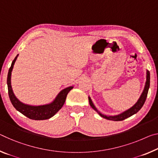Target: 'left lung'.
Segmentation results:
<instances>
[{"instance_id":"left-lung-1","label":"left lung","mask_w":158,"mask_h":158,"mask_svg":"<svg viewBox=\"0 0 158 158\" xmlns=\"http://www.w3.org/2000/svg\"><path fill=\"white\" fill-rule=\"evenodd\" d=\"M150 87V72L148 70L146 71V84H145V87L143 91L142 94L141 95V96L138 100V101L134 105L131 107H130L129 109L127 110L124 111L122 113H120L119 114L114 115V116H107V115L102 114L101 112H100L97 110L96 106H94V104L93 103L92 100L91 98L89 96V104L91 107L95 111H96L98 112L100 116L103 117L105 119H107L108 120H112V121H122L125 119L128 118V117L132 116V115L136 114V112H139L140 110H141V107L143 106V104L145 103V101H146V98H147V95H148V89Z\"/></svg>"}]
</instances>
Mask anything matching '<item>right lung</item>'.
I'll return each instance as SVG.
<instances>
[{
	"mask_svg": "<svg viewBox=\"0 0 158 158\" xmlns=\"http://www.w3.org/2000/svg\"><path fill=\"white\" fill-rule=\"evenodd\" d=\"M19 54L17 55L15 58L12 61L11 67H10L8 74H7V84L8 89V95L10 99L12 106H14L17 111L21 112L24 116L28 118L34 120H44L50 119L53 117L62 108L65 102L66 98L68 93L73 89V86H69L62 89V91L57 95L53 101L48 104L41 105V106H31V105L25 104L19 101L17 97L15 96L11 86V75L12 71L13 69L14 64L18 57Z\"/></svg>",
	"mask_w": 158,
	"mask_h": 158,
	"instance_id": "right-lung-1",
	"label": "right lung"
}]
</instances>
